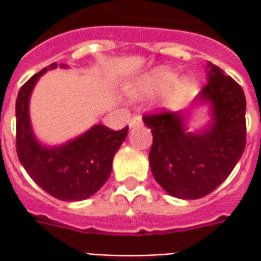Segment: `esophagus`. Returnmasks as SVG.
I'll return each instance as SVG.
<instances>
[{
	"mask_svg": "<svg viewBox=\"0 0 261 261\" xmlns=\"http://www.w3.org/2000/svg\"><path fill=\"white\" fill-rule=\"evenodd\" d=\"M141 124H142L141 116H134V117H133V119L128 121V125H130V128L136 127V125H141Z\"/></svg>",
	"mask_w": 261,
	"mask_h": 261,
	"instance_id": "34e87169",
	"label": "esophagus"
}]
</instances>
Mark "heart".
Wrapping results in <instances>:
<instances>
[{"mask_svg": "<svg viewBox=\"0 0 261 261\" xmlns=\"http://www.w3.org/2000/svg\"><path fill=\"white\" fill-rule=\"evenodd\" d=\"M176 80H177V76L173 71L166 68H158L149 74L144 75L136 84L133 93L136 97L148 96V95H152L159 91H164L168 86L175 84Z\"/></svg>", "mask_w": 261, "mask_h": 261, "instance_id": "heart-1", "label": "heart"}]
</instances>
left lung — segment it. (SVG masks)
<instances>
[{
  "label": "left lung",
  "instance_id": "8db88e82",
  "mask_svg": "<svg viewBox=\"0 0 261 261\" xmlns=\"http://www.w3.org/2000/svg\"><path fill=\"white\" fill-rule=\"evenodd\" d=\"M207 85L185 110L144 116L151 128L149 166L155 180L176 198L196 200L229 176L246 145V97L241 85L207 63ZM207 106L210 120L188 131L193 108Z\"/></svg>",
  "mask_w": 261,
  "mask_h": 261
}]
</instances>
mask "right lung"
<instances>
[{
	"mask_svg": "<svg viewBox=\"0 0 261 261\" xmlns=\"http://www.w3.org/2000/svg\"><path fill=\"white\" fill-rule=\"evenodd\" d=\"M57 67L53 63L43 68L20 88L16 97V152L28 175L44 192L63 201H81L93 196L108 181L114 155L125 140L128 127L113 131L95 124L60 145L39 141L31 123L29 102L40 76ZM60 68L67 65L60 64Z\"/></svg>",
	"mask_w": 261,
	"mask_h": 261,
	"instance_id": "add662e5",
	"label": "right lung"
}]
</instances>
